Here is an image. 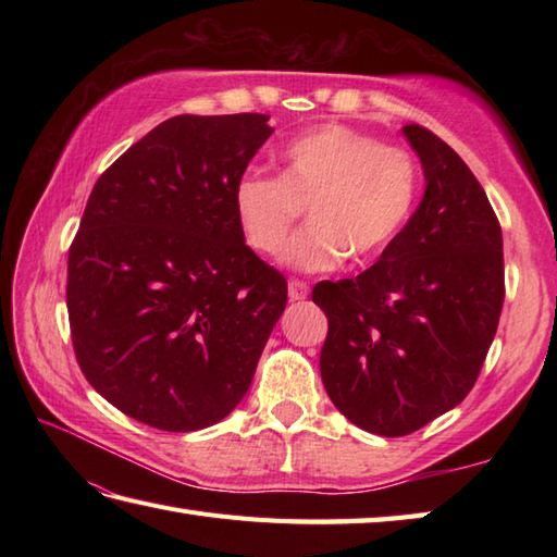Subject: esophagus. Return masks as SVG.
Instances as JSON below:
<instances>
[{
	"label": "esophagus",
	"mask_w": 557,
	"mask_h": 557,
	"mask_svg": "<svg viewBox=\"0 0 557 557\" xmlns=\"http://www.w3.org/2000/svg\"><path fill=\"white\" fill-rule=\"evenodd\" d=\"M306 297H309V285L304 280H289V299L301 301Z\"/></svg>",
	"instance_id": "34e87169"
}]
</instances>
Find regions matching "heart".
<instances>
[{
    "label": "heart",
    "instance_id": "obj_1",
    "mask_svg": "<svg viewBox=\"0 0 557 557\" xmlns=\"http://www.w3.org/2000/svg\"><path fill=\"white\" fill-rule=\"evenodd\" d=\"M421 164L399 144L345 124L315 126L280 152V176L246 172L234 186L236 222L248 246L275 256L309 206V227L292 236L285 263L325 272L349 256L369 263L407 227L421 196Z\"/></svg>",
    "mask_w": 557,
    "mask_h": 557
}]
</instances>
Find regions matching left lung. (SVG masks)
<instances>
[{
    "mask_svg": "<svg viewBox=\"0 0 557 557\" xmlns=\"http://www.w3.org/2000/svg\"><path fill=\"white\" fill-rule=\"evenodd\" d=\"M401 132L423 168L421 206L369 270L311 294L327 315L330 399L385 437L423 429L469 395L505 299L503 232L486 191L443 138L419 124Z\"/></svg>",
    "mask_w": 557,
    "mask_h": 557,
    "instance_id": "8db88e82",
    "label": "left lung"
}]
</instances>
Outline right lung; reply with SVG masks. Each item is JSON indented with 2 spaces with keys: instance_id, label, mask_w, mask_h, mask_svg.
<instances>
[{
  "instance_id": "add662e5",
  "label": "right lung",
  "mask_w": 557,
  "mask_h": 557,
  "mask_svg": "<svg viewBox=\"0 0 557 557\" xmlns=\"http://www.w3.org/2000/svg\"><path fill=\"white\" fill-rule=\"evenodd\" d=\"M268 114H180L100 174L69 248L66 309L86 381L126 417L186 433L251 387L287 280L246 246L234 186Z\"/></svg>"
}]
</instances>
